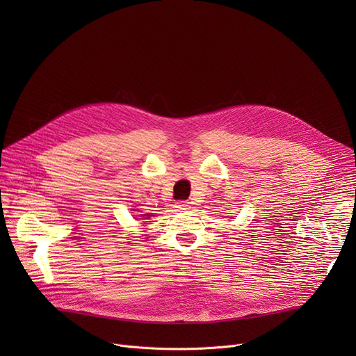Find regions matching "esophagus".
Listing matches in <instances>:
<instances>
[{"label":"esophagus","instance_id":"esophagus-1","mask_svg":"<svg viewBox=\"0 0 356 356\" xmlns=\"http://www.w3.org/2000/svg\"><path fill=\"white\" fill-rule=\"evenodd\" d=\"M176 209H179V210H188L190 209V202L188 201H179V202H176Z\"/></svg>","mask_w":356,"mask_h":356}]
</instances>
